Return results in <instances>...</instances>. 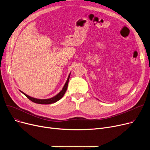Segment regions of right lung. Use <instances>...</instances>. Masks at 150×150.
<instances>
[{"label":"right lung","instance_id":"obj_1","mask_svg":"<svg viewBox=\"0 0 150 150\" xmlns=\"http://www.w3.org/2000/svg\"><path fill=\"white\" fill-rule=\"evenodd\" d=\"M70 73L69 75V76L67 79V81L64 86V87L62 89V90L57 94V96H54L53 97H52L50 98H48V99H38V98H35L33 97H31L27 94H25L24 92H23L22 91H20V92H21L23 95H25L30 100H31V101L34 102L35 103H38V104H42V105H49V104H52L53 103H55V102L58 101V100H59L64 95V93L67 89V86H68V83H69V78H70Z\"/></svg>","mask_w":150,"mask_h":150}]
</instances>
